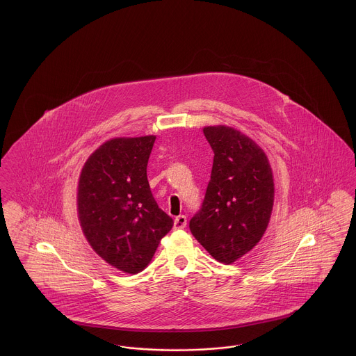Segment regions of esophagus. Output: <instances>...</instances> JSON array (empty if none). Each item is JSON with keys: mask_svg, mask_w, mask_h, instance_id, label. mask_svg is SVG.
Returning a JSON list of instances; mask_svg holds the SVG:
<instances>
[{"mask_svg": "<svg viewBox=\"0 0 356 356\" xmlns=\"http://www.w3.org/2000/svg\"><path fill=\"white\" fill-rule=\"evenodd\" d=\"M186 227V216L184 215H180V216H177L176 219H175V222H173V228L175 229H184Z\"/></svg>", "mask_w": 356, "mask_h": 356, "instance_id": "34e87169", "label": "esophagus"}]
</instances>
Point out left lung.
<instances>
[{"label": "left lung", "instance_id": "left-lung-1", "mask_svg": "<svg viewBox=\"0 0 356 356\" xmlns=\"http://www.w3.org/2000/svg\"><path fill=\"white\" fill-rule=\"evenodd\" d=\"M213 156L200 211L189 221L195 238L216 260L231 264L264 235L273 207V176L263 149L229 127H205Z\"/></svg>", "mask_w": 356, "mask_h": 356}]
</instances>
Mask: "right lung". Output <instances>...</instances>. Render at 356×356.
<instances>
[{
  "instance_id": "add662e5",
  "label": "right lung",
  "mask_w": 356,
  "mask_h": 356,
  "mask_svg": "<svg viewBox=\"0 0 356 356\" xmlns=\"http://www.w3.org/2000/svg\"><path fill=\"white\" fill-rule=\"evenodd\" d=\"M156 136L120 137L89 156L80 175L79 219L96 254L127 273L143 271L173 220L153 197L147 165Z\"/></svg>"
}]
</instances>
